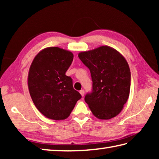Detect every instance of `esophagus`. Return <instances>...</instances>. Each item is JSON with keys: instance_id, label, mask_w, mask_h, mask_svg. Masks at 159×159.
Returning <instances> with one entry per match:
<instances>
[{"instance_id": "34e87169", "label": "esophagus", "mask_w": 159, "mask_h": 159, "mask_svg": "<svg viewBox=\"0 0 159 159\" xmlns=\"http://www.w3.org/2000/svg\"><path fill=\"white\" fill-rule=\"evenodd\" d=\"M80 95H81V96H82V97L84 96V94H85V91H84V90H80Z\"/></svg>"}]
</instances>
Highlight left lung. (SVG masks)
Returning a JSON list of instances; mask_svg holds the SVG:
<instances>
[{
    "label": "left lung",
    "instance_id": "obj_1",
    "mask_svg": "<svg viewBox=\"0 0 159 159\" xmlns=\"http://www.w3.org/2000/svg\"><path fill=\"white\" fill-rule=\"evenodd\" d=\"M90 69L93 91L85 101L96 118L109 120L120 114L130 95V71L125 57L107 45L79 53Z\"/></svg>",
    "mask_w": 159,
    "mask_h": 159
}]
</instances>
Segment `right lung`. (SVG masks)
Instances as JSON below:
<instances>
[{"label": "right lung", "mask_w": 159, "mask_h": 159, "mask_svg": "<svg viewBox=\"0 0 159 159\" xmlns=\"http://www.w3.org/2000/svg\"><path fill=\"white\" fill-rule=\"evenodd\" d=\"M74 55L58 47H48L34 57L28 74V88L37 109L50 119L60 120L69 116L80 94L73 88L66 71Z\"/></svg>", "instance_id": "obj_1"}]
</instances>
